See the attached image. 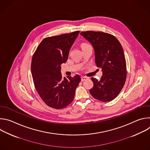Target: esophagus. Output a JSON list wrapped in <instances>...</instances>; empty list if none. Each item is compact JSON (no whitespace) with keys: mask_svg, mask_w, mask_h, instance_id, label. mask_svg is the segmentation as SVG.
I'll list each match as a JSON object with an SVG mask.
<instances>
[{"mask_svg":"<svg viewBox=\"0 0 150 150\" xmlns=\"http://www.w3.org/2000/svg\"><path fill=\"white\" fill-rule=\"evenodd\" d=\"M88 78V77H87V76H81V81H85V80L87 79Z\"/></svg>","mask_w":150,"mask_h":150,"instance_id":"esophagus-1","label":"esophagus"}]
</instances>
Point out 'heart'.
<instances>
[{
  "mask_svg": "<svg viewBox=\"0 0 150 150\" xmlns=\"http://www.w3.org/2000/svg\"><path fill=\"white\" fill-rule=\"evenodd\" d=\"M88 45H88V44H87V43H83V44H82V47H84V46H88Z\"/></svg>",
  "mask_w": 150,
  "mask_h": 150,
  "instance_id": "b5f03b06",
  "label": "heart"
}]
</instances>
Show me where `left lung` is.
I'll use <instances>...</instances> for the list:
<instances>
[{"mask_svg":"<svg viewBox=\"0 0 150 150\" xmlns=\"http://www.w3.org/2000/svg\"><path fill=\"white\" fill-rule=\"evenodd\" d=\"M80 34L93 45L96 63L103 72L100 81L91 78L94 86L90 93L97 100L110 101L119 95L126 79V63L122 47L119 40L109 33L87 31Z\"/></svg>","mask_w":150,"mask_h":150,"instance_id":"8db88e82","label":"left lung"}]
</instances>
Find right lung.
<instances>
[{
  "instance_id": "add662e5",
  "label": "right lung",
  "mask_w": 150,
  "mask_h": 150,
  "mask_svg": "<svg viewBox=\"0 0 150 150\" xmlns=\"http://www.w3.org/2000/svg\"><path fill=\"white\" fill-rule=\"evenodd\" d=\"M79 31L44 38L34 52L31 74L35 88L43 101L52 108H66L74 98L81 77H62L61 64L65 63Z\"/></svg>"
}]
</instances>
